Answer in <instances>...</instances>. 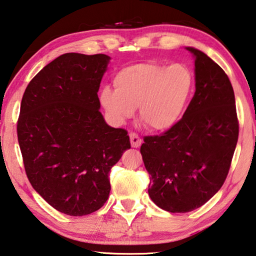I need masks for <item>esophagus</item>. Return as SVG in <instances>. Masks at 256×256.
Listing matches in <instances>:
<instances>
[{
	"mask_svg": "<svg viewBox=\"0 0 256 256\" xmlns=\"http://www.w3.org/2000/svg\"><path fill=\"white\" fill-rule=\"evenodd\" d=\"M129 137H130V144H132V146L134 148H138V147L142 146V142L140 137H139L137 134L132 132V134H129Z\"/></svg>",
	"mask_w": 256,
	"mask_h": 256,
	"instance_id": "esophagus-1",
	"label": "esophagus"
}]
</instances>
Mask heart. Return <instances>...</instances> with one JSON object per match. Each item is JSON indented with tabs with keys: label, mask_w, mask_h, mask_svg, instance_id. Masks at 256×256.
<instances>
[{
	"label": "heart",
	"mask_w": 256,
	"mask_h": 256,
	"mask_svg": "<svg viewBox=\"0 0 256 256\" xmlns=\"http://www.w3.org/2000/svg\"><path fill=\"white\" fill-rule=\"evenodd\" d=\"M114 89L104 86L99 100L109 119L122 126L139 109V119L154 132H165L180 122L194 89L187 66L144 62L122 68L114 78Z\"/></svg>",
	"instance_id": "heart-1"
}]
</instances>
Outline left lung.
I'll return each mask as SVG.
<instances>
[{
	"label": "left lung",
	"instance_id": "left-lung-1",
	"mask_svg": "<svg viewBox=\"0 0 256 256\" xmlns=\"http://www.w3.org/2000/svg\"><path fill=\"white\" fill-rule=\"evenodd\" d=\"M195 94L175 127L146 137L140 152L150 175L148 194L158 207L186 213L223 186L238 138L233 86L224 70L195 48Z\"/></svg>",
	"mask_w": 256,
	"mask_h": 256
}]
</instances>
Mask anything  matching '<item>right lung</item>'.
<instances>
[{
  "mask_svg": "<svg viewBox=\"0 0 256 256\" xmlns=\"http://www.w3.org/2000/svg\"><path fill=\"white\" fill-rule=\"evenodd\" d=\"M109 56L66 53L46 64L23 94L18 139L26 176L53 208L94 213L110 192L109 172L130 148L122 128L99 112Z\"/></svg>",
  "mask_w": 256,
  "mask_h": 256,
  "instance_id": "1",
  "label": "right lung"
}]
</instances>
